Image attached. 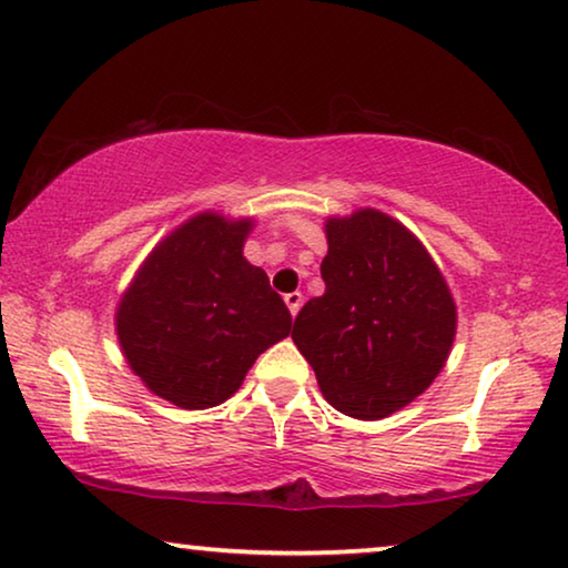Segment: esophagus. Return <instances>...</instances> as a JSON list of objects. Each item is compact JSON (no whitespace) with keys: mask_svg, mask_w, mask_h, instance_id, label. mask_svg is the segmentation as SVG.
I'll return each instance as SVG.
<instances>
[{"mask_svg":"<svg viewBox=\"0 0 568 568\" xmlns=\"http://www.w3.org/2000/svg\"><path fill=\"white\" fill-rule=\"evenodd\" d=\"M284 302H286V307H290V313H292V315H297V313H300V307H302V294H300V292H290V294H284Z\"/></svg>","mask_w":568,"mask_h":568,"instance_id":"esophagus-1","label":"esophagus"}]
</instances>
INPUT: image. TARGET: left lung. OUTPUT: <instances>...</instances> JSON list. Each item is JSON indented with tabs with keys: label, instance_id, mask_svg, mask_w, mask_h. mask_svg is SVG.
Segmentation results:
<instances>
[{
	"label": "left lung",
	"instance_id": "1",
	"mask_svg": "<svg viewBox=\"0 0 568 568\" xmlns=\"http://www.w3.org/2000/svg\"><path fill=\"white\" fill-rule=\"evenodd\" d=\"M325 240V294L300 310L292 338L333 408L379 422L414 403L447 364L453 292L422 240L379 209L328 216Z\"/></svg>",
	"mask_w": 568,
	"mask_h": 568
}]
</instances>
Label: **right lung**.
<instances>
[{"label":"right lung","instance_id":"1","mask_svg":"<svg viewBox=\"0 0 568 568\" xmlns=\"http://www.w3.org/2000/svg\"><path fill=\"white\" fill-rule=\"evenodd\" d=\"M255 222L199 212L160 240L115 307V336L144 387L178 408L220 406L292 315L243 245Z\"/></svg>","mask_w":568,"mask_h":568}]
</instances>
